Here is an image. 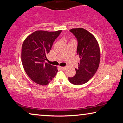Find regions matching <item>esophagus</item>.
<instances>
[{
    "mask_svg": "<svg viewBox=\"0 0 123 123\" xmlns=\"http://www.w3.org/2000/svg\"><path fill=\"white\" fill-rule=\"evenodd\" d=\"M61 68L62 70H66V67H61Z\"/></svg>",
    "mask_w": 123,
    "mask_h": 123,
    "instance_id": "esophagus-1",
    "label": "esophagus"
}]
</instances>
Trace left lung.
Instances as JSON below:
<instances>
[{"instance_id": "1", "label": "left lung", "mask_w": 123, "mask_h": 123, "mask_svg": "<svg viewBox=\"0 0 123 123\" xmlns=\"http://www.w3.org/2000/svg\"><path fill=\"white\" fill-rule=\"evenodd\" d=\"M70 31L77 38V55L80 58L79 67L75 68L76 75L68 77L71 84L80 85L85 84L94 76L100 61L99 46L95 37L82 28H73Z\"/></svg>"}]
</instances>
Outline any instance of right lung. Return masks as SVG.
Returning <instances> with one entry per match:
<instances>
[{"label":"right lung","mask_w":123,"mask_h":123,"mask_svg":"<svg viewBox=\"0 0 123 123\" xmlns=\"http://www.w3.org/2000/svg\"><path fill=\"white\" fill-rule=\"evenodd\" d=\"M62 32L37 31L28 36L22 47V62L24 70L33 81L47 85L56 76L57 67L45 62L53 42Z\"/></svg>","instance_id":"add662e5"}]
</instances>
